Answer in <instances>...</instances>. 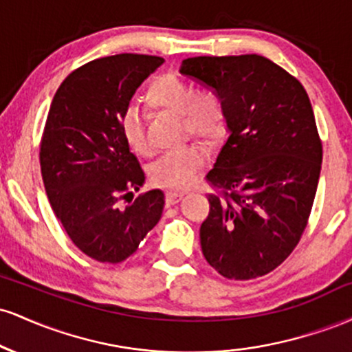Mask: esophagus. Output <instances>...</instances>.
<instances>
[{
  "label": "esophagus",
  "instance_id": "1",
  "mask_svg": "<svg viewBox=\"0 0 352 352\" xmlns=\"http://www.w3.org/2000/svg\"><path fill=\"white\" fill-rule=\"evenodd\" d=\"M182 197H184V193H180V192H167L165 193V204L170 207V205L179 204V201L182 200Z\"/></svg>",
  "mask_w": 352,
  "mask_h": 352
}]
</instances>
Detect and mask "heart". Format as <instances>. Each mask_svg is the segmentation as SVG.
Instances as JSON below:
<instances>
[{
	"instance_id": "obj_1",
	"label": "heart",
	"mask_w": 352,
	"mask_h": 352,
	"mask_svg": "<svg viewBox=\"0 0 352 352\" xmlns=\"http://www.w3.org/2000/svg\"><path fill=\"white\" fill-rule=\"evenodd\" d=\"M145 100L153 111L180 117L185 135L213 144L227 131V111L223 100L213 91H195L187 80L175 74L159 76L145 92ZM125 144L137 155H151L152 147L145 134L144 119L134 109L124 112L120 120ZM208 162V153L200 145L167 152L151 167V180L170 190H187L197 184Z\"/></svg>"
}]
</instances>
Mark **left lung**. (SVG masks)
I'll return each mask as SVG.
<instances>
[{
	"label": "left lung",
	"mask_w": 352,
	"mask_h": 352,
	"mask_svg": "<svg viewBox=\"0 0 352 352\" xmlns=\"http://www.w3.org/2000/svg\"><path fill=\"white\" fill-rule=\"evenodd\" d=\"M180 72L217 92L230 135L207 182L205 260L228 280H253L300 243L316 195L322 144L302 84L258 54L199 56Z\"/></svg>",
	"instance_id": "1"
}]
</instances>
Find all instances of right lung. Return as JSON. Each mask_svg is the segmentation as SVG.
Returning <instances> with one entry per match:
<instances>
[{"mask_svg":"<svg viewBox=\"0 0 352 352\" xmlns=\"http://www.w3.org/2000/svg\"><path fill=\"white\" fill-rule=\"evenodd\" d=\"M162 63L129 52L94 59L72 71L51 102L39 145L46 195L72 243L100 263L127 260L162 217L160 190L119 207L145 180L120 120L135 89Z\"/></svg>","mask_w":352,"mask_h":352,"instance_id":"right-lung-1","label":"right lung"}]
</instances>
